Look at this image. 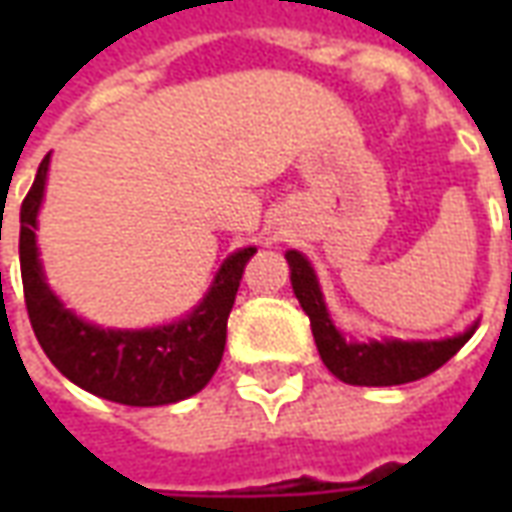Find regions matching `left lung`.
<instances>
[{"label":"left lung","instance_id":"left-lung-1","mask_svg":"<svg viewBox=\"0 0 512 512\" xmlns=\"http://www.w3.org/2000/svg\"><path fill=\"white\" fill-rule=\"evenodd\" d=\"M285 260L290 266L293 293L299 299L301 310L310 315L312 337H315L323 365L345 384L397 386L419 381V378L430 376L433 370H439L444 362H450L477 332L480 321H474L466 332L444 337V340H392V337L367 340V343L345 340L343 332L334 326L332 315H329L310 260L296 249H288Z\"/></svg>","mask_w":512,"mask_h":512}]
</instances>
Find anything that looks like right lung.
Returning a JSON list of instances; mask_svg holds the SVG:
<instances>
[{
  "mask_svg": "<svg viewBox=\"0 0 512 512\" xmlns=\"http://www.w3.org/2000/svg\"><path fill=\"white\" fill-rule=\"evenodd\" d=\"M51 153L40 161L21 202V279L29 323L40 348L62 376L90 395L123 406H169L197 395L222 362L227 318L246 263L257 249L244 246L224 260L202 301L178 321L150 329H104L79 318L49 288L38 252V211L49 178Z\"/></svg>",
  "mask_w": 512,
  "mask_h": 512,
  "instance_id": "obj_1",
  "label": "right lung"
}]
</instances>
